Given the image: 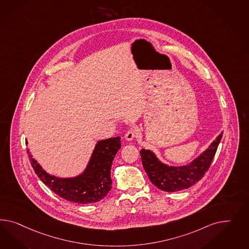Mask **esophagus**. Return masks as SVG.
<instances>
[{"label": "esophagus", "instance_id": "esophagus-1", "mask_svg": "<svg viewBox=\"0 0 249 249\" xmlns=\"http://www.w3.org/2000/svg\"><path fill=\"white\" fill-rule=\"evenodd\" d=\"M138 134V130L135 128H128V131L125 134V139L127 141H132L136 137V135Z\"/></svg>", "mask_w": 249, "mask_h": 249}]
</instances>
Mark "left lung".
Wrapping results in <instances>:
<instances>
[{
	"label": "left lung",
	"mask_w": 249,
	"mask_h": 249,
	"mask_svg": "<svg viewBox=\"0 0 249 249\" xmlns=\"http://www.w3.org/2000/svg\"><path fill=\"white\" fill-rule=\"evenodd\" d=\"M223 132L218 135L209 148L188 166L168 167L160 161L150 150H141L142 165L149 180L159 189L166 192H175L190 188L199 181L209 170L215 157Z\"/></svg>",
	"instance_id": "1"
}]
</instances>
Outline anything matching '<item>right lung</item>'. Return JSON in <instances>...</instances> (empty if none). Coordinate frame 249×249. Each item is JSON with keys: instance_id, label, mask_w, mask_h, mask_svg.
Instances as JSON below:
<instances>
[{"instance_id": "add662e5", "label": "right lung", "mask_w": 249, "mask_h": 249, "mask_svg": "<svg viewBox=\"0 0 249 249\" xmlns=\"http://www.w3.org/2000/svg\"><path fill=\"white\" fill-rule=\"evenodd\" d=\"M121 147L120 137L98 142L86 170L74 178H58L49 175L31 155L29 159L36 175L55 194L68 201L89 204L101 201L110 191L112 184L110 168Z\"/></svg>"}]
</instances>
